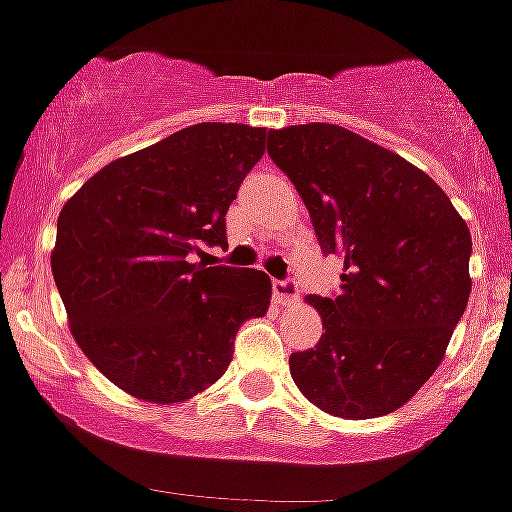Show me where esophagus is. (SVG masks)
Masks as SVG:
<instances>
[{
	"instance_id": "1",
	"label": "esophagus",
	"mask_w": 512,
	"mask_h": 512,
	"mask_svg": "<svg viewBox=\"0 0 512 512\" xmlns=\"http://www.w3.org/2000/svg\"><path fill=\"white\" fill-rule=\"evenodd\" d=\"M273 298H276L278 303H283V306L298 301L296 281H291V278H288V281H273Z\"/></svg>"
}]
</instances>
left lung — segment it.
Masks as SVG:
<instances>
[{"label":"left lung","mask_w":512,"mask_h":512,"mask_svg":"<svg viewBox=\"0 0 512 512\" xmlns=\"http://www.w3.org/2000/svg\"><path fill=\"white\" fill-rule=\"evenodd\" d=\"M268 156L311 214L341 293L306 296L326 333L288 358L298 391L346 421L406 406L440 366L470 296V231L433 179L346 126L268 131Z\"/></svg>","instance_id":"left-lung-1"}]
</instances>
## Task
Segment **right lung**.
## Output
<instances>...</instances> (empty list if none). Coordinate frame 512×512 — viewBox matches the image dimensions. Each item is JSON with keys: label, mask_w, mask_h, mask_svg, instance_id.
Listing matches in <instances>:
<instances>
[{"label": "right lung", "mask_w": 512, "mask_h": 512, "mask_svg": "<svg viewBox=\"0 0 512 512\" xmlns=\"http://www.w3.org/2000/svg\"><path fill=\"white\" fill-rule=\"evenodd\" d=\"M266 151V129L186 126L96 171L64 204L52 273L69 331L116 388L181 403L214 386L239 326L271 303L256 268L191 263L226 249V211Z\"/></svg>", "instance_id": "add662e5"}]
</instances>
